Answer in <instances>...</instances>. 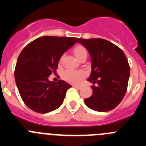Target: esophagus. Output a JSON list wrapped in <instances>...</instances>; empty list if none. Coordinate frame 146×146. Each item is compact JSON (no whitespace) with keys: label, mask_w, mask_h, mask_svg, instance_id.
<instances>
[{"label":"esophagus","mask_w":146,"mask_h":146,"mask_svg":"<svg viewBox=\"0 0 146 146\" xmlns=\"http://www.w3.org/2000/svg\"><path fill=\"white\" fill-rule=\"evenodd\" d=\"M73 87L75 88H77V89H80L81 88H82V86H78V85H74V86H73Z\"/></svg>","instance_id":"1"}]
</instances>
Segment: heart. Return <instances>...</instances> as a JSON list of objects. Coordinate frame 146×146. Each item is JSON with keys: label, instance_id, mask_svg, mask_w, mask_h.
I'll return each mask as SVG.
<instances>
[{"label": "heart", "instance_id": "b5f03b06", "mask_svg": "<svg viewBox=\"0 0 146 146\" xmlns=\"http://www.w3.org/2000/svg\"><path fill=\"white\" fill-rule=\"evenodd\" d=\"M74 55L77 58H79L83 54L87 53V50L84 47L79 46L74 50ZM86 77V73L82 70H73V69H66L62 74V77L66 82L72 84H77Z\"/></svg>", "mask_w": 146, "mask_h": 146}]
</instances>
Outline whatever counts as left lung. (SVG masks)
<instances>
[{"label": "left lung", "mask_w": 146, "mask_h": 146, "mask_svg": "<svg viewBox=\"0 0 146 146\" xmlns=\"http://www.w3.org/2000/svg\"><path fill=\"white\" fill-rule=\"evenodd\" d=\"M78 43L88 50L92 62L88 81L94 84L93 94L85 99V104L98 112L114 109L124 97L128 86L130 67L124 52L103 38H79Z\"/></svg>", "instance_id": "obj_1"}]
</instances>
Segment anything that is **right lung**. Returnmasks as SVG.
<instances>
[{
	"label": "right lung",
	"mask_w": 146,
	"mask_h": 146,
	"mask_svg": "<svg viewBox=\"0 0 146 146\" xmlns=\"http://www.w3.org/2000/svg\"><path fill=\"white\" fill-rule=\"evenodd\" d=\"M75 37H39L20 52L15 66V78L23 101L33 111L47 113L60 106L72 86L59 80L51 82L63 54L77 42Z\"/></svg>",
	"instance_id": "obj_1"
}]
</instances>
